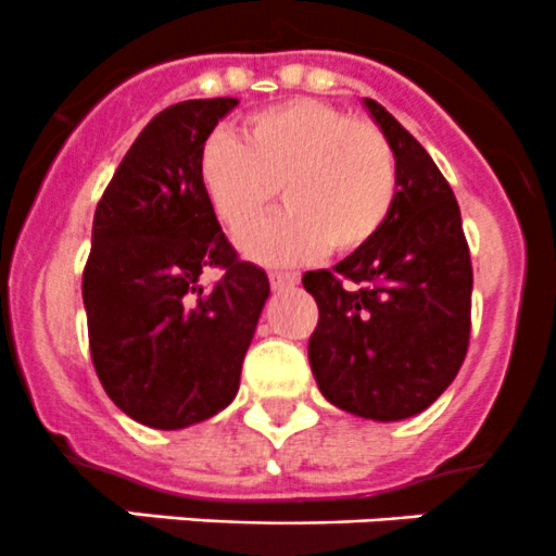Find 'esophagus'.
Wrapping results in <instances>:
<instances>
[{"instance_id":"34e87169","label":"esophagus","mask_w":556,"mask_h":556,"mask_svg":"<svg viewBox=\"0 0 556 556\" xmlns=\"http://www.w3.org/2000/svg\"><path fill=\"white\" fill-rule=\"evenodd\" d=\"M296 283H300V276H296V273H270V286L276 291L291 289V286Z\"/></svg>"}]
</instances>
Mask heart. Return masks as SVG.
I'll use <instances>...</instances> for the list:
<instances>
[{
    "mask_svg": "<svg viewBox=\"0 0 556 556\" xmlns=\"http://www.w3.org/2000/svg\"><path fill=\"white\" fill-rule=\"evenodd\" d=\"M207 202L229 232L249 229L280 197L289 207L240 238L267 265L349 254L370 243L397 197V162L381 129L316 99L251 115L240 140L213 135L200 156Z\"/></svg>",
    "mask_w": 556,
    "mask_h": 556,
    "instance_id": "1",
    "label": "heart"
}]
</instances>
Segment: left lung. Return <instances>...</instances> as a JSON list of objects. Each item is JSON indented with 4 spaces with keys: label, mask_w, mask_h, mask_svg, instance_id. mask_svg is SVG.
<instances>
[{
    "label": "left lung",
    "mask_w": 556,
    "mask_h": 556,
    "mask_svg": "<svg viewBox=\"0 0 556 556\" xmlns=\"http://www.w3.org/2000/svg\"><path fill=\"white\" fill-rule=\"evenodd\" d=\"M362 104L394 151L397 197L370 243L302 276L318 305L307 359L340 410L400 421L430 408L463 367L472 267L459 205L430 153L376 99Z\"/></svg>",
    "instance_id": "obj_1"
}]
</instances>
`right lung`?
I'll list each match as a JSON object with an SVG mask.
<instances>
[{"label": "right lung", "instance_id": "obj_1", "mask_svg": "<svg viewBox=\"0 0 556 556\" xmlns=\"http://www.w3.org/2000/svg\"><path fill=\"white\" fill-rule=\"evenodd\" d=\"M238 99H186L137 135L93 213L84 305L97 376L129 419L184 430L227 408L270 296L240 262L200 180V156ZM207 266L225 276L199 283Z\"/></svg>", "mask_w": 556, "mask_h": 556}]
</instances>
